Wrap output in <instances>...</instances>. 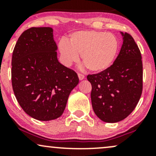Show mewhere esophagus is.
Here are the masks:
<instances>
[{
	"instance_id": "obj_1",
	"label": "esophagus",
	"mask_w": 156,
	"mask_h": 156,
	"mask_svg": "<svg viewBox=\"0 0 156 156\" xmlns=\"http://www.w3.org/2000/svg\"><path fill=\"white\" fill-rule=\"evenodd\" d=\"M78 78H79L80 80H83V79H84V78H85L84 75L81 74V73H78Z\"/></svg>"
}]
</instances>
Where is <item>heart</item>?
Instances as JSON below:
<instances>
[{
  "label": "heart",
  "mask_w": 156,
  "mask_h": 156,
  "mask_svg": "<svg viewBox=\"0 0 156 156\" xmlns=\"http://www.w3.org/2000/svg\"><path fill=\"white\" fill-rule=\"evenodd\" d=\"M62 62L71 65L78 60L89 70L101 73L114 63L119 49V41L115 35L97 31H78L69 36L67 42L61 40L58 45Z\"/></svg>",
  "instance_id": "obj_1"
}]
</instances>
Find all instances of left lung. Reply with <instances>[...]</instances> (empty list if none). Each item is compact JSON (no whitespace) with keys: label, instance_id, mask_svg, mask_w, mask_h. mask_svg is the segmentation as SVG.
<instances>
[{"label":"left lung","instance_id":"1","mask_svg":"<svg viewBox=\"0 0 156 156\" xmlns=\"http://www.w3.org/2000/svg\"><path fill=\"white\" fill-rule=\"evenodd\" d=\"M120 52L110 67L88 75L92 84L91 100L94 113L102 121L117 122L134 110L143 88L140 50L132 36L125 32Z\"/></svg>","mask_w":156,"mask_h":156}]
</instances>
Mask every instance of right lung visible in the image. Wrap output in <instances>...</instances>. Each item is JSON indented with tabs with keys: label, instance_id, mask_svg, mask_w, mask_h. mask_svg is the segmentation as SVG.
<instances>
[{
	"label": "right lung",
	"instance_id": "right-lung-1",
	"mask_svg": "<svg viewBox=\"0 0 156 156\" xmlns=\"http://www.w3.org/2000/svg\"><path fill=\"white\" fill-rule=\"evenodd\" d=\"M50 27H32L19 37L12 58V89L23 110L37 120L62 116L77 73L59 63Z\"/></svg>",
	"mask_w": 156,
	"mask_h": 156
}]
</instances>
